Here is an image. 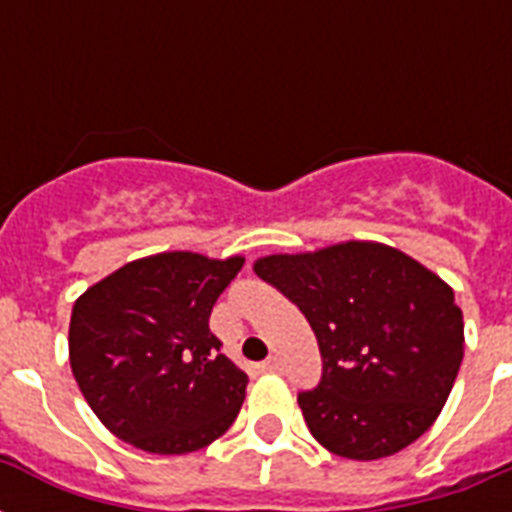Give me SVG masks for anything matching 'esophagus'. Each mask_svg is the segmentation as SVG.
<instances>
[{"label":"esophagus","mask_w":512,"mask_h":512,"mask_svg":"<svg viewBox=\"0 0 512 512\" xmlns=\"http://www.w3.org/2000/svg\"><path fill=\"white\" fill-rule=\"evenodd\" d=\"M263 369H265V372H279V369H281V358L271 356V358H268V361H263Z\"/></svg>","instance_id":"34e87169"}]
</instances>
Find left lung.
<instances>
[{
  "label": "left lung",
  "instance_id": "obj_1",
  "mask_svg": "<svg viewBox=\"0 0 512 512\" xmlns=\"http://www.w3.org/2000/svg\"><path fill=\"white\" fill-rule=\"evenodd\" d=\"M255 273L303 311L319 340L321 380L297 404L324 449L380 460L436 422L465 342L462 311L436 273L374 241L263 257Z\"/></svg>",
  "mask_w": 512,
  "mask_h": 512
}]
</instances>
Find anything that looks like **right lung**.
Returning <instances> with one entry per match:
<instances>
[{"mask_svg":"<svg viewBox=\"0 0 512 512\" xmlns=\"http://www.w3.org/2000/svg\"><path fill=\"white\" fill-rule=\"evenodd\" d=\"M241 265L244 257L162 252L76 300L71 369L114 436L143 452L185 454L231 428L249 377L220 353L209 313Z\"/></svg>","mask_w":512,"mask_h":512,"instance_id":"right-lung-1","label":"right lung"}]
</instances>
